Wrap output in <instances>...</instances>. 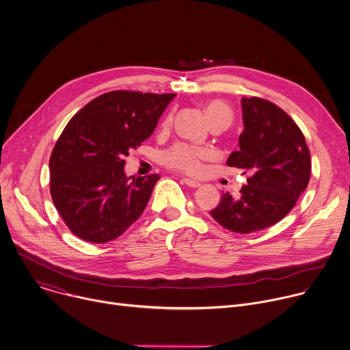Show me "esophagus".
<instances>
[{
	"mask_svg": "<svg viewBox=\"0 0 350 350\" xmlns=\"http://www.w3.org/2000/svg\"><path fill=\"white\" fill-rule=\"evenodd\" d=\"M183 183L191 188H198L200 187V183L199 181H195V180H191V178H183Z\"/></svg>",
	"mask_w": 350,
	"mask_h": 350,
	"instance_id": "34e87169",
	"label": "esophagus"
}]
</instances>
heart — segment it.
<instances>
[{
  "instance_id": "b5f03b06",
  "label": "heart",
  "mask_w": 350,
  "mask_h": 350,
  "mask_svg": "<svg viewBox=\"0 0 350 350\" xmlns=\"http://www.w3.org/2000/svg\"><path fill=\"white\" fill-rule=\"evenodd\" d=\"M206 113L213 124L217 122H229L232 121L230 109L218 100L208 101L206 105ZM208 157V151L204 148L192 147L188 144H177L170 148L165 155V162L177 170H181L188 174H198L202 172V162Z\"/></svg>"
}]
</instances>
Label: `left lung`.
Segmentation results:
<instances>
[{"label":"left lung","mask_w":350,"mask_h":350,"mask_svg":"<svg viewBox=\"0 0 350 350\" xmlns=\"http://www.w3.org/2000/svg\"><path fill=\"white\" fill-rule=\"evenodd\" d=\"M245 129L239 151L228 166L249 173L239 198L229 192L210 215L237 234H250L283 219L306 189L310 152L298 125L276 104L260 97H243Z\"/></svg>","instance_id":"left-lung-1"}]
</instances>
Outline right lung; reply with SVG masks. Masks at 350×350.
I'll return each instance as SVG.
<instances>
[{
	"mask_svg": "<svg viewBox=\"0 0 350 350\" xmlns=\"http://www.w3.org/2000/svg\"><path fill=\"white\" fill-rule=\"evenodd\" d=\"M174 93H104L79 109L49 159L51 195L72 234L90 243L121 237L142 215L158 174L128 177L125 157L158 125Z\"/></svg>",
	"mask_w": 350,
	"mask_h": 350,
	"instance_id": "1",
	"label": "right lung"
}]
</instances>
